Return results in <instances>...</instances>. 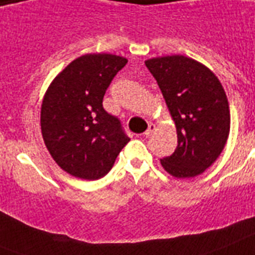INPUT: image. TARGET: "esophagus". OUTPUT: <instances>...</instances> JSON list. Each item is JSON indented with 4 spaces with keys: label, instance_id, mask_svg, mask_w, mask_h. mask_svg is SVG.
Returning <instances> with one entry per match:
<instances>
[{
    "label": "esophagus",
    "instance_id": "esophagus-1",
    "mask_svg": "<svg viewBox=\"0 0 255 255\" xmlns=\"http://www.w3.org/2000/svg\"><path fill=\"white\" fill-rule=\"evenodd\" d=\"M154 131H156V126H154V124H153V123H150V124H149L148 129H146V131L144 132V136H145V137H149V136H152V133Z\"/></svg>",
    "mask_w": 255,
    "mask_h": 255
}]
</instances>
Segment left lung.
Instances as JSON below:
<instances>
[{"label":"left lung","mask_w":255,"mask_h":255,"mask_svg":"<svg viewBox=\"0 0 255 255\" xmlns=\"http://www.w3.org/2000/svg\"><path fill=\"white\" fill-rule=\"evenodd\" d=\"M177 127L178 145L161 165L175 178L202 174L223 152L231 128L227 94L219 78L186 56L145 61Z\"/></svg>","instance_id":"obj_1"}]
</instances>
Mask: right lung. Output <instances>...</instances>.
Listing matches in <instances>:
<instances>
[{"instance_id":"add662e5","label":"right lung","mask_w":255,"mask_h":255,"mask_svg":"<svg viewBox=\"0 0 255 255\" xmlns=\"http://www.w3.org/2000/svg\"><path fill=\"white\" fill-rule=\"evenodd\" d=\"M127 59L89 53L56 76L41 103L43 140L53 160L76 178L94 181L111 170L128 137L103 109V97Z\"/></svg>"}]
</instances>
